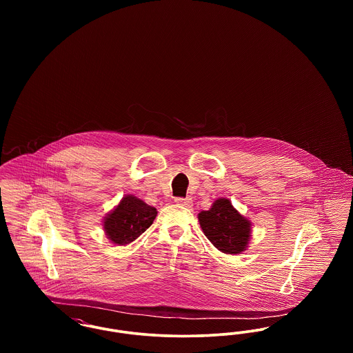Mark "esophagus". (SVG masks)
<instances>
[{
	"label": "esophagus",
	"instance_id": "1",
	"mask_svg": "<svg viewBox=\"0 0 353 353\" xmlns=\"http://www.w3.org/2000/svg\"><path fill=\"white\" fill-rule=\"evenodd\" d=\"M174 202H176V203H179V205H183L185 208H190V206L193 205V201H192V199H190V197H186V199L177 197V199H174Z\"/></svg>",
	"mask_w": 353,
	"mask_h": 353
}]
</instances>
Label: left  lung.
Wrapping results in <instances>:
<instances>
[{
    "instance_id": "1",
    "label": "left lung",
    "mask_w": 353,
    "mask_h": 353,
    "mask_svg": "<svg viewBox=\"0 0 353 353\" xmlns=\"http://www.w3.org/2000/svg\"><path fill=\"white\" fill-rule=\"evenodd\" d=\"M199 221L203 234L219 252L234 255L246 250L252 223L235 210L228 199H219L209 210H202Z\"/></svg>"
}]
</instances>
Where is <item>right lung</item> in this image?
Wrapping results in <instances>:
<instances>
[{"instance_id":"right-lung-1","label":"right lung","mask_w":353,"mask_h":353,"mask_svg":"<svg viewBox=\"0 0 353 353\" xmlns=\"http://www.w3.org/2000/svg\"><path fill=\"white\" fill-rule=\"evenodd\" d=\"M156 216L153 206L128 194L104 219L103 229L112 243L128 245L151 226Z\"/></svg>"}]
</instances>
